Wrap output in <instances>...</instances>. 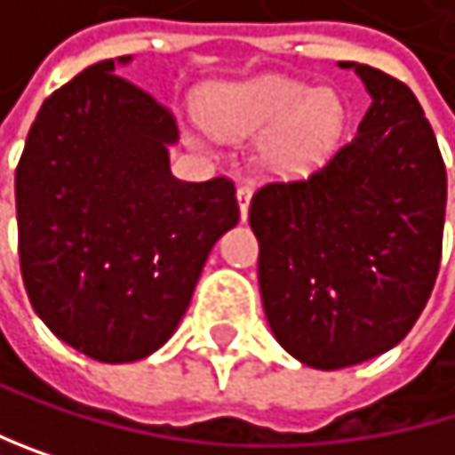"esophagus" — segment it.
Returning a JSON list of instances; mask_svg holds the SVG:
<instances>
[{
  "label": "esophagus",
  "instance_id": "esophagus-1",
  "mask_svg": "<svg viewBox=\"0 0 455 455\" xmlns=\"http://www.w3.org/2000/svg\"><path fill=\"white\" fill-rule=\"evenodd\" d=\"M235 197H238V212H241V220H246V217H249V200H252V187H249V184H238Z\"/></svg>",
  "mask_w": 455,
  "mask_h": 455
}]
</instances>
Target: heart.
<instances>
[{"label":"heart","mask_w":455,"mask_h":455,"mask_svg":"<svg viewBox=\"0 0 455 455\" xmlns=\"http://www.w3.org/2000/svg\"><path fill=\"white\" fill-rule=\"evenodd\" d=\"M203 119L222 135L266 138L263 163L279 176H301L336 148L345 127V105L333 92L260 76L217 86L203 100Z\"/></svg>","instance_id":"b5f03b06"}]
</instances>
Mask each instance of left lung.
<instances>
[{
  "mask_svg": "<svg viewBox=\"0 0 455 455\" xmlns=\"http://www.w3.org/2000/svg\"><path fill=\"white\" fill-rule=\"evenodd\" d=\"M353 67L371 94L358 135L309 179L249 203L263 309L307 366L345 369L399 345L443 258L448 176L423 108L399 78Z\"/></svg>",
  "mask_w": 455,
  "mask_h": 455,
  "instance_id": "obj_1",
  "label": "left lung"
}]
</instances>
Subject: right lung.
<instances>
[{"label":"right lung","instance_id":"obj_1","mask_svg":"<svg viewBox=\"0 0 455 455\" xmlns=\"http://www.w3.org/2000/svg\"><path fill=\"white\" fill-rule=\"evenodd\" d=\"M105 59L40 108L15 168L18 258L40 320L102 363L160 350L217 238L238 222L230 179L179 181L173 113Z\"/></svg>","mask_w":455,"mask_h":455}]
</instances>
